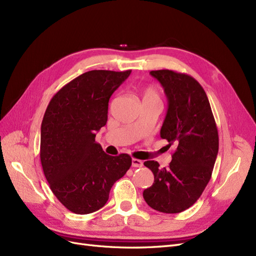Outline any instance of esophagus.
Returning a JSON list of instances; mask_svg holds the SVG:
<instances>
[{
  "label": "esophagus",
  "instance_id": "esophagus-1",
  "mask_svg": "<svg viewBox=\"0 0 256 256\" xmlns=\"http://www.w3.org/2000/svg\"><path fill=\"white\" fill-rule=\"evenodd\" d=\"M131 166L134 168H141L143 166V162L138 159H132V161H131Z\"/></svg>",
  "mask_w": 256,
  "mask_h": 256
}]
</instances>
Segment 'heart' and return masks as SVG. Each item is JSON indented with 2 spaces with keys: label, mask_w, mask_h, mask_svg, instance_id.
Masks as SVG:
<instances>
[{
  "label": "heart",
  "mask_w": 256,
  "mask_h": 256,
  "mask_svg": "<svg viewBox=\"0 0 256 256\" xmlns=\"http://www.w3.org/2000/svg\"><path fill=\"white\" fill-rule=\"evenodd\" d=\"M144 99H158L160 100L159 92L156 88L147 86L143 92V100Z\"/></svg>",
  "instance_id": "obj_1"
}]
</instances>
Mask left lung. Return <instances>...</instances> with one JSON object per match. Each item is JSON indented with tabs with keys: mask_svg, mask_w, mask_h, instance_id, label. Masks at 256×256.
Here are the masks:
<instances>
[{
	"mask_svg": "<svg viewBox=\"0 0 256 256\" xmlns=\"http://www.w3.org/2000/svg\"><path fill=\"white\" fill-rule=\"evenodd\" d=\"M150 74L168 98L160 136L176 150L168 168L154 160L144 162L154 180L143 198L154 210L177 214L194 204L210 180L219 150L218 129L206 92L194 78L168 69Z\"/></svg>",
	"mask_w": 256,
	"mask_h": 256,
	"instance_id": "8db88e82",
	"label": "left lung"
}]
</instances>
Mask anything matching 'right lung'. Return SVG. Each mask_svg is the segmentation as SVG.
I'll list each match as a JSON object with an SVG mask.
<instances>
[{
	"label": "right lung",
	"instance_id": "right-lung-1",
	"mask_svg": "<svg viewBox=\"0 0 256 256\" xmlns=\"http://www.w3.org/2000/svg\"><path fill=\"white\" fill-rule=\"evenodd\" d=\"M131 70H90L67 83L44 112L40 161L53 194L68 210L94 212L109 200L112 186L131 166L127 154H106L95 142L108 120L113 92Z\"/></svg>",
	"mask_w": 256,
	"mask_h": 256
}]
</instances>
